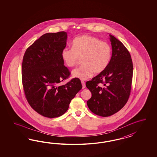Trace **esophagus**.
<instances>
[{"label":"esophagus","instance_id":"34e87169","mask_svg":"<svg viewBox=\"0 0 157 157\" xmlns=\"http://www.w3.org/2000/svg\"><path fill=\"white\" fill-rule=\"evenodd\" d=\"M81 82H82V88L85 89L86 87L85 82L83 81H82Z\"/></svg>","mask_w":157,"mask_h":157}]
</instances>
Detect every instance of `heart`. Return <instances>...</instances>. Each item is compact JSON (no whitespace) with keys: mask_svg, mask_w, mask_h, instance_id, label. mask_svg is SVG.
<instances>
[{"mask_svg":"<svg viewBox=\"0 0 157 157\" xmlns=\"http://www.w3.org/2000/svg\"><path fill=\"white\" fill-rule=\"evenodd\" d=\"M112 49L109 43L97 37L84 35L75 38L72 48L66 47L62 52L63 60L72 68L81 59L82 64L72 72V76L85 80L104 71L109 64Z\"/></svg>","mask_w":157,"mask_h":157,"instance_id":"obj_1","label":"heart"}]
</instances>
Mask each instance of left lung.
<instances>
[{"label": "left lung", "mask_w": 157, "mask_h": 157, "mask_svg": "<svg viewBox=\"0 0 157 157\" xmlns=\"http://www.w3.org/2000/svg\"><path fill=\"white\" fill-rule=\"evenodd\" d=\"M109 36L112 55L108 66L86 83L91 93L87 106L93 113L102 117L113 115L126 104L133 75V64L128 49L113 36Z\"/></svg>", "instance_id": "8db88e82"}]
</instances>
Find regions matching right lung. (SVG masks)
Returning <instances> with one entry per match:
<instances>
[{
  "mask_svg": "<svg viewBox=\"0 0 157 157\" xmlns=\"http://www.w3.org/2000/svg\"><path fill=\"white\" fill-rule=\"evenodd\" d=\"M67 38L65 32L45 34L24 54L22 82L25 97L36 112L48 118L65 113L82 88L78 78L63 84L71 75L62 57Z\"/></svg>",
  "mask_w": 157,
  "mask_h": 157,
  "instance_id": "1",
  "label": "right lung"
}]
</instances>
